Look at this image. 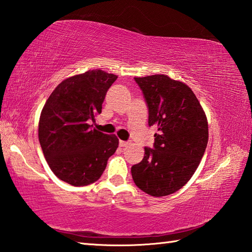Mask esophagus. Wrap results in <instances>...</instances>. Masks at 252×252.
Wrapping results in <instances>:
<instances>
[{
    "mask_svg": "<svg viewBox=\"0 0 252 252\" xmlns=\"http://www.w3.org/2000/svg\"><path fill=\"white\" fill-rule=\"evenodd\" d=\"M128 144H129V142H128V141H123V140L120 141V146L121 147H126V146H128Z\"/></svg>",
    "mask_w": 252,
    "mask_h": 252,
    "instance_id": "esophagus-1",
    "label": "esophagus"
}]
</instances>
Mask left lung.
<instances>
[{"label":"left lung","mask_w":252,"mask_h":252,"mask_svg":"<svg viewBox=\"0 0 252 252\" xmlns=\"http://www.w3.org/2000/svg\"><path fill=\"white\" fill-rule=\"evenodd\" d=\"M155 126L154 149L145 148L131 167L135 184L151 196L170 195L188 183L205 153L208 124L195 94L187 84L164 74L135 78Z\"/></svg>","instance_id":"left-lung-1"}]
</instances>
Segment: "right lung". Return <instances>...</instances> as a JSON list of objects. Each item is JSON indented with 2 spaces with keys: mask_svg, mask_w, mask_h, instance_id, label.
<instances>
[{
  "mask_svg": "<svg viewBox=\"0 0 252 252\" xmlns=\"http://www.w3.org/2000/svg\"><path fill=\"white\" fill-rule=\"evenodd\" d=\"M116 79L98 69L73 75L58 84L42 107L38 125L42 153L56 177L74 187L97 181L118 147L115 135L90 125Z\"/></svg>",
  "mask_w": 252,
  "mask_h": 252,
  "instance_id": "right-lung-1",
  "label": "right lung"
}]
</instances>
